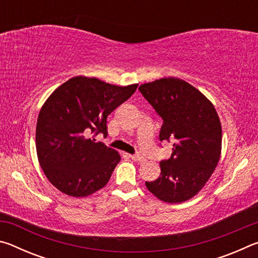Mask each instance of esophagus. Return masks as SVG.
<instances>
[{"mask_svg":"<svg viewBox=\"0 0 258 258\" xmlns=\"http://www.w3.org/2000/svg\"><path fill=\"white\" fill-rule=\"evenodd\" d=\"M130 157L135 161H145L146 160L145 157L141 156V155H130Z\"/></svg>","mask_w":258,"mask_h":258,"instance_id":"obj_1","label":"esophagus"}]
</instances>
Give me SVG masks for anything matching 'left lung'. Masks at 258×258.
Here are the masks:
<instances>
[{"mask_svg": "<svg viewBox=\"0 0 258 258\" xmlns=\"http://www.w3.org/2000/svg\"><path fill=\"white\" fill-rule=\"evenodd\" d=\"M139 90L163 119L159 140L173 142L171 158L159 163L160 176L146 185L163 202H185L206 184L220 160L217 112L202 92L178 78H161Z\"/></svg>", "mask_w": 258, "mask_h": 258, "instance_id": "1", "label": "left lung"}]
</instances>
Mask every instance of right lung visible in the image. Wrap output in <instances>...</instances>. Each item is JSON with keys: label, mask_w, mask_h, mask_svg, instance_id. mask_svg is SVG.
<instances>
[{"label": "right lung", "mask_w": 258, "mask_h": 258, "mask_svg": "<svg viewBox=\"0 0 258 258\" xmlns=\"http://www.w3.org/2000/svg\"><path fill=\"white\" fill-rule=\"evenodd\" d=\"M137 87L77 76L50 95L38 115L36 151L43 172L56 189L78 198L107 184L120 156L95 142V137H107V117Z\"/></svg>", "instance_id": "obj_1"}]
</instances>
